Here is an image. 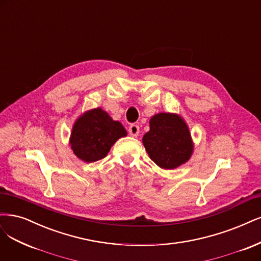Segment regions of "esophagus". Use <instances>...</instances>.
Returning <instances> with one entry per match:
<instances>
[{
    "instance_id": "34e87169",
    "label": "esophagus",
    "mask_w": 261,
    "mask_h": 261,
    "mask_svg": "<svg viewBox=\"0 0 261 261\" xmlns=\"http://www.w3.org/2000/svg\"><path fill=\"white\" fill-rule=\"evenodd\" d=\"M128 133H129L130 136H133V137H137V136H138V134H139V126H138V125H136V124H132L130 126H129V128H128Z\"/></svg>"
}]
</instances>
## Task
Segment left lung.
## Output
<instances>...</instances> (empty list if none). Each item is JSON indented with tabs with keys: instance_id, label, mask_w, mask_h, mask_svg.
Instances as JSON below:
<instances>
[{
	"instance_id": "8db88e82",
	"label": "left lung",
	"mask_w": 261,
	"mask_h": 261,
	"mask_svg": "<svg viewBox=\"0 0 261 261\" xmlns=\"http://www.w3.org/2000/svg\"><path fill=\"white\" fill-rule=\"evenodd\" d=\"M150 159L160 167L173 169L190 159L193 145L180 116L159 113L150 120V130L142 138Z\"/></svg>"
}]
</instances>
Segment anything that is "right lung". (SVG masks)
<instances>
[{"mask_svg": "<svg viewBox=\"0 0 261 261\" xmlns=\"http://www.w3.org/2000/svg\"><path fill=\"white\" fill-rule=\"evenodd\" d=\"M123 125L113 121L100 108L86 112L75 122L71 133V148L87 163L103 159L114 142L126 136Z\"/></svg>", "mask_w": 261, "mask_h": 261, "instance_id": "add662e5", "label": "right lung"}]
</instances>
